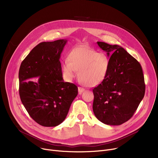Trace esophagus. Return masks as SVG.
<instances>
[{"mask_svg": "<svg viewBox=\"0 0 158 158\" xmlns=\"http://www.w3.org/2000/svg\"><path fill=\"white\" fill-rule=\"evenodd\" d=\"M85 90V88H81V87H79V88H78V92H79V94H81L82 92H84Z\"/></svg>", "mask_w": 158, "mask_h": 158, "instance_id": "34e87169", "label": "esophagus"}]
</instances>
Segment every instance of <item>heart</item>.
Listing matches in <instances>:
<instances>
[{
  "instance_id": "b5f03b06",
  "label": "heart",
  "mask_w": 158,
  "mask_h": 158,
  "mask_svg": "<svg viewBox=\"0 0 158 158\" xmlns=\"http://www.w3.org/2000/svg\"><path fill=\"white\" fill-rule=\"evenodd\" d=\"M110 68V60L102 52H98L88 46L73 48L68 56V60L61 62V70L64 79L72 81L78 77L85 85L94 87L105 80Z\"/></svg>"
}]
</instances>
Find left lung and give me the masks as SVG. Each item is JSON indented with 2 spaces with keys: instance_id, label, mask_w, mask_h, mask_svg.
I'll list each match as a JSON object with an SVG mask.
<instances>
[{
  "instance_id": "left-lung-1",
  "label": "left lung",
  "mask_w": 158,
  "mask_h": 158,
  "mask_svg": "<svg viewBox=\"0 0 158 158\" xmlns=\"http://www.w3.org/2000/svg\"><path fill=\"white\" fill-rule=\"evenodd\" d=\"M97 44L110 57V68L105 80L93 89V111L101 122L119 126L132 117L144 97L143 70L121 46L102 41Z\"/></svg>"
}]
</instances>
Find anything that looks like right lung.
<instances>
[{
    "mask_svg": "<svg viewBox=\"0 0 158 158\" xmlns=\"http://www.w3.org/2000/svg\"><path fill=\"white\" fill-rule=\"evenodd\" d=\"M67 40L41 42L22 62L19 73L21 101L31 117L44 127L61 123L78 94L64 82L60 61Z\"/></svg>",
    "mask_w": 158,
    "mask_h": 158,
    "instance_id": "obj_1",
    "label": "right lung"
}]
</instances>
